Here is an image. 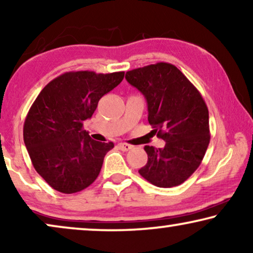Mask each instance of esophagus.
Listing matches in <instances>:
<instances>
[{
    "instance_id": "esophagus-1",
    "label": "esophagus",
    "mask_w": 253,
    "mask_h": 253,
    "mask_svg": "<svg viewBox=\"0 0 253 253\" xmlns=\"http://www.w3.org/2000/svg\"><path fill=\"white\" fill-rule=\"evenodd\" d=\"M119 147H120V150H122L124 152L129 151L132 148V146H131L130 144H126V143H119Z\"/></svg>"
}]
</instances>
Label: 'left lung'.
<instances>
[{"label":"left lung","mask_w":253,"mask_h":253,"mask_svg":"<svg viewBox=\"0 0 253 253\" xmlns=\"http://www.w3.org/2000/svg\"><path fill=\"white\" fill-rule=\"evenodd\" d=\"M126 79L143 93L148 123L166 141L164 148L144 147L148 160L138 171L159 188L182 184L202 164L211 139L202 94L175 65L165 62L127 71Z\"/></svg>","instance_id":"1"}]
</instances>
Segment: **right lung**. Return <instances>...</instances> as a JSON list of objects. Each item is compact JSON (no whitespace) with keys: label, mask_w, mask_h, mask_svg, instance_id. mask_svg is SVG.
<instances>
[{"label":"right lung","mask_w":253,"mask_h":253,"mask_svg":"<svg viewBox=\"0 0 253 253\" xmlns=\"http://www.w3.org/2000/svg\"><path fill=\"white\" fill-rule=\"evenodd\" d=\"M124 72L70 71L44 86L24 123V143L38 174L62 193L82 191L101 170L114 144L93 140L83 122L99 100L123 81Z\"/></svg>","instance_id":"obj_1"}]
</instances>
